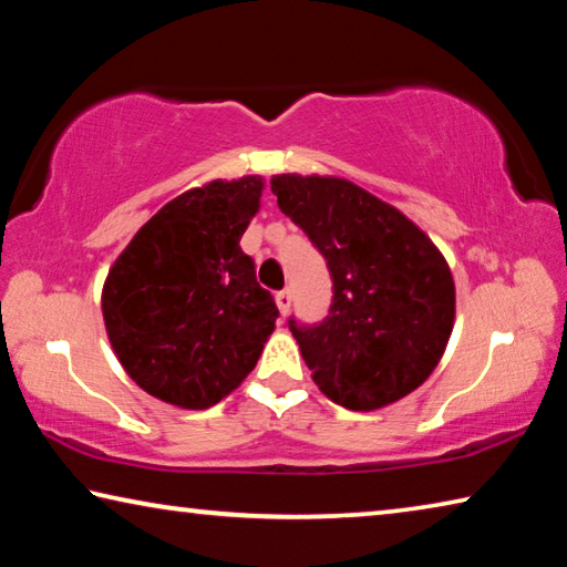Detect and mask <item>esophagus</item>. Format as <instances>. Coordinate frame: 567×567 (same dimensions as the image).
<instances>
[{
	"label": "esophagus",
	"mask_w": 567,
	"mask_h": 567,
	"mask_svg": "<svg viewBox=\"0 0 567 567\" xmlns=\"http://www.w3.org/2000/svg\"><path fill=\"white\" fill-rule=\"evenodd\" d=\"M275 302H277V307H280V312L287 315V312H290V305H292V292L285 287V290L275 295Z\"/></svg>",
	"instance_id": "1"
}]
</instances>
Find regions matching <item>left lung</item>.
Instances as JSON below:
<instances>
[{
	"mask_svg": "<svg viewBox=\"0 0 567 567\" xmlns=\"http://www.w3.org/2000/svg\"><path fill=\"white\" fill-rule=\"evenodd\" d=\"M277 205L328 260V318H290L312 380L348 410L410 395L443 358L455 282L440 249L388 203L340 177L275 175Z\"/></svg>",
	"mask_w": 567,
	"mask_h": 567,
	"instance_id": "8db88e82",
	"label": "left lung"
}]
</instances>
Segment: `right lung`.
<instances>
[{
	"label": "right lung",
	"instance_id": "right-lung-1",
	"mask_svg": "<svg viewBox=\"0 0 567 567\" xmlns=\"http://www.w3.org/2000/svg\"><path fill=\"white\" fill-rule=\"evenodd\" d=\"M265 182L249 175L187 189L140 227L104 280L112 350L152 398L205 410L260 360L280 310L243 252Z\"/></svg>",
	"mask_w": 567,
	"mask_h": 567
}]
</instances>
